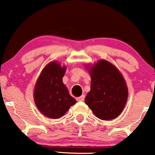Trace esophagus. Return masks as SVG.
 I'll return each instance as SVG.
<instances>
[{
  "label": "esophagus",
  "mask_w": 155,
  "mask_h": 155,
  "mask_svg": "<svg viewBox=\"0 0 155 155\" xmlns=\"http://www.w3.org/2000/svg\"><path fill=\"white\" fill-rule=\"evenodd\" d=\"M84 100V95H82L81 96H80V97H78L77 98H76V101H83Z\"/></svg>",
  "instance_id": "obj_1"
}]
</instances>
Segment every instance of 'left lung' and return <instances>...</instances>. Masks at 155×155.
<instances>
[{"label":"left lung","instance_id":"1","mask_svg":"<svg viewBox=\"0 0 155 155\" xmlns=\"http://www.w3.org/2000/svg\"><path fill=\"white\" fill-rule=\"evenodd\" d=\"M89 68L90 91L85 104L97 118L111 120L120 114L127 103L128 90L122 74L113 64L101 60Z\"/></svg>","mask_w":155,"mask_h":155}]
</instances>
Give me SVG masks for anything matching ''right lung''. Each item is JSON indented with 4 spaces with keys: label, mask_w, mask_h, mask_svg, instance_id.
<instances>
[{
    "label": "right lung",
    "mask_w": 155,
    "mask_h": 155,
    "mask_svg": "<svg viewBox=\"0 0 155 155\" xmlns=\"http://www.w3.org/2000/svg\"><path fill=\"white\" fill-rule=\"evenodd\" d=\"M65 70L58 62H51L42 70L35 85V104L49 118H60L76 103L63 82Z\"/></svg>",
    "instance_id": "1"
}]
</instances>
